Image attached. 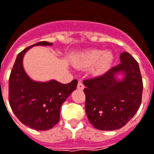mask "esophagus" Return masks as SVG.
Instances as JSON below:
<instances>
[{
  "label": "esophagus",
  "instance_id": "obj_1",
  "mask_svg": "<svg viewBox=\"0 0 154 154\" xmlns=\"http://www.w3.org/2000/svg\"><path fill=\"white\" fill-rule=\"evenodd\" d=\"M77 88H78V89H81V90H82V89L84 88V85H83V83H82V81H78V83H77Z\"/></svg>",
  "mask_w": 154,
  "mask_h": 154
}]
</instances>
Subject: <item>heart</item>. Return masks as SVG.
<instances>
[{"label": "heart", "instance_id": "1", "mask_svg": "<svg viewBox=\"0 0 154 154\" xmlns=\"http://www.w3.org/2000/svg\"><path fill=\"white\" fill-rule=\"evenodd\" d=\"M113 55L109 52H104L101 50H91L82 55V62L86 66L95 65V71L97 72H103L109 67L112 62Z\"/></svg>", "mask_w": 154, "mask_h": 154}]
</instances>
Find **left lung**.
I'll return each mask as SVG.
<instances>
[{
	"instance_id": "8db88e82",
	"label": "left lung",
	"mask_w": 154,
	"mask_h": 154,
	"mask_svg": "<svg viewBox=\"0 0 154 154\" xmlns=\"http://www.w3.org/2000/svg\"><path fill=\"white\" fill-rule=\"evenodd\" d=\"M121 63L101 76L83 80L85 110L96 129L114 131L123 127L134 116L142 103L143 78L137 61L128 52L121 53ZM126 75L117 81L114 74Z\"/></svg>"
}]
</instances>
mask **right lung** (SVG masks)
I'll return each mask as SVG.
<instances>
[{"instance_id":"obj_1","label":"right lung","mask_w":154,"mask_h":154,"mask_svg":"<svg viewBox=\"0 0 154 154\" xmlns=\"http://www.w3.org/2000/svg\"><path fill=\"white\" fill-rule=\"evenodd\" d=\"M34 45H52V43L38 42L17 55L9 77L8 99L12 111L23 124L37 131H46L59 122L61 104L77 88V80L67 84L55 80L32 81L23 69V58Z\"/></svg>"}]
</instances>
